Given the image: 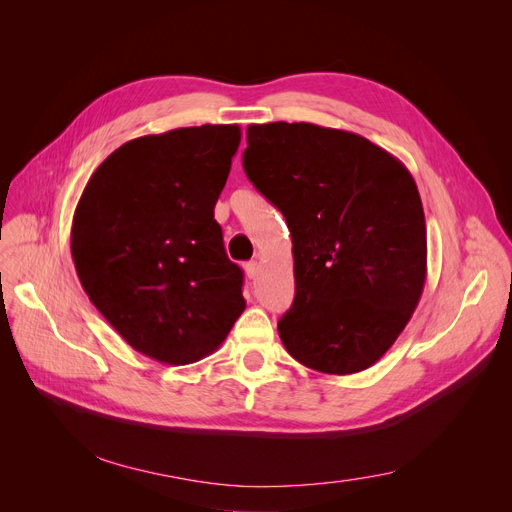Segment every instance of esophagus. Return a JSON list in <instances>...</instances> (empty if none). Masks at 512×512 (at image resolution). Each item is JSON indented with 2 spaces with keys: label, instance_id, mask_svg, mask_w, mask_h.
Masks as SVG:
<instances>
[{
  "label": "esophagus",
  "instance_id": "1",
  "mask_svg": "<svg viewBox=\"0 0 512 512\" xmlns=\"http://www.w3.org/2000/svg\"><path fill=\"white\" fill-rule=\"evenodd\" d=\"M257 272H259V263L257 261H249V263H245V274H247V278H255L257 276Z\"/></svg>",
  "mask_w": 512,
  "mask_h": 512
}]
</instances>
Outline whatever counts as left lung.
<instances>
[{"label":"left lung","mask_w":512,"mask_h":512,"mask_svg":"<svg viewBox=\"0 0 512 512\" xmlns=\"http://www.w3.org/2000/svg\"><path fill=\"white\" fill-rule=\"evenodd\" d=\"M242 166L292 236L294 303L278 321L290 357L332 375L378 363L427 276L411 172L361 134L309 122L251 124Z\"/></svg>","instance_id":"obj_1"}]
</instances>
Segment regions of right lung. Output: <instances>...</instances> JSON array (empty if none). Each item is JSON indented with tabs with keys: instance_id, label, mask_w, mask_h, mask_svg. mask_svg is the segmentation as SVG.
<instances>
[{
	"instance_id": "add662e5",
	"label": "right lung",
	"mask_w": 512,
	"mask_h": 512,
	"mask_svg": "<svg viewBox=\"0 0 512 512\" xmlns=\"http://www.w3.org/2000/svg\"><path fill=\"white\" fill-rule=\"evenodd\" d=\"M240 145L236 124L174 128L118 147L78 199L70 251L89 301L134 351L195 363L247 303L213 207Z\"/></svg>"
}]
</instances>
